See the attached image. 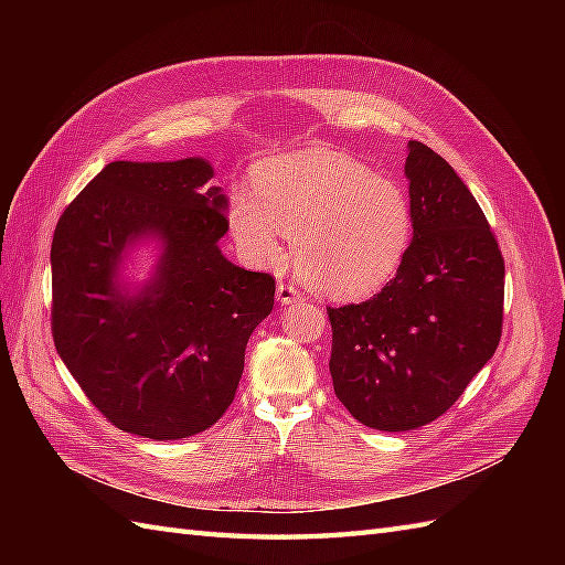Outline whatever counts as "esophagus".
I'll return each mask as SVG.
<instances>
[{
    "label": "esophagus",
    "instance_id": "obj_1",
    "mask_svg": "<svg viewBox=\"0 0 565 565\" xmlns=\"http://www.w3.org/2000/svg\"><path fill=\"white\" fill-rule=\"evenodd\" d=\"M299 299H301V292H299L295 285H289V282H280L278 285V301L280 303L287 306V303H295Z\"/></svg>",
    "mask_w": 565,
    "mask_h": 565
}]
</instances>
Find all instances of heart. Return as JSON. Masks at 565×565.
<instances>
[{
    "label": "heart",
    "instance_id": "heart-1",
    "mask_svg": "<svg viewBox=\"0 0 565 565\" xmlns=\"http://www.w3.org/2000/svg\"><path fill=\"white\" fill-rule=\"evenodd\" d=\"M228 221L237 247L259 266L278 264L285 233L292 235L299 273L334 299L384 287L415 228L401 181L328 148L264 160L254 169V193H233Z\"/></svg>",
    "mask_w": 565,
    "mask_h": 565
}]
</instances>
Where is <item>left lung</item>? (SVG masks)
<instances>
[{"label": "left lung", "mask_w": 565, "mask_h": 565, "mask_svg": "<svg viewBox=\"0 0 565 565\" xmlns=\"http://www.w3.org/2000/svg\"><path fill=\"white\" fill-rule=\"evenodd\" d=\"M415 233L382 292L328 309L337 398L365 426L409 431L446 415L502 337L504 259L469 188L407 143Z\"/></svg>", "instance_id": "1"}]
</instances>
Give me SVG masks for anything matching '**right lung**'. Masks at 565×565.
Instances as JSON below:
<instances>
[{"label": "right lung", "mask_w": 565, "mask_h": 565, "mask_svg": "<svg viewBox=\"0 0 565 565\" xmlns=\"http://www.w3.org/2000/svg\"><path fill=\"white\" fill-rule=\"evenodd\" d=\"M210 162H110L61 214L51 243V334L84 396L119 431L195 436L221 419L276 278L231 264ZM158 234L157 280L134 298L114 276L136 236Z\"/></svg>", "instance_id": "right-lung-1"}]
</instances>
